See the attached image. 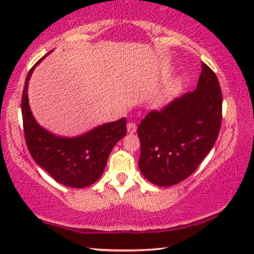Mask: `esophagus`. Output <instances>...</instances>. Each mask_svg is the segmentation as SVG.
Here are the masks:
<instances>
[{
  "instance_id": "esophagus-1",
  "label": "esophagus",
  "mask_w": 254,
  "mask_h": 254,
  "mask_svg": "<svg viewBox=\"0 0 254 254\" xmlns=\"http://www.w3.org/2000/svg\"><path fill=\"white\" fill-rule=\"evenodd\" d=\"M136 124L135 123H133V121H131V123H128V125H127V130H128V133L129 134H133V133H135V131H136Z\"/></svg>"
}]
</instances>
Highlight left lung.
Instances as JSON below:
<instances>
[{
	"label": "left lung",
	"mask_w": 254,
	"mask_h": 254,
	"mask_svg": "<svg viewBox=\"0 0 254 254\" xmlns=\"http://www.w3.org/2000/svg\"><path fill=\"white\" fill-rule=\"evenodd\" d=\"M199 82L137 126L138 168L149 182L166 187L192 175L214 147L222 123V91L215 72L201 64Z\"/></svg>",
	"instance_id": "8db88e82"
}]
</instances>
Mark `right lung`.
Segmentation results:
<instances>
[{"mask_svg": "<svg viewBox=\"0 0 254 254\" xmlns=\"http://www.w3.org/2000/svg\"><path fill=\"white\" fill-rule=\"evenodd\" d=\"M44 58L30 69L23 90L22 116L27 149L34 162L54 180L64 186L83 189L102 177L113 147L127 134V120L121 118L76 137L58 136L39 126L31 112L27 85L34 68Z\"/></svg>", "mask_w": 254, "mask_h": 254, "instance_id": "1", "label": "right lung"}]
</instances>
